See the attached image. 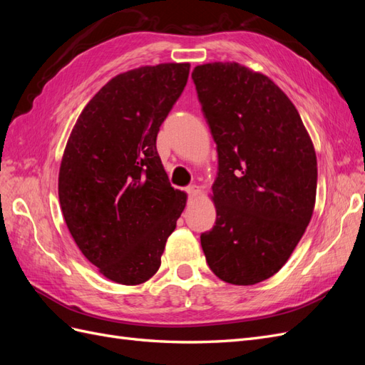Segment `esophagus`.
Wrapping results in <instances>:
<instances>
[{"label": "esophagus", "instance_id": "1", "mask_svg": "<svg viewBox=\"0 0 365 365\" xmlns=\"http://www.w3.org/2000/svg\"><path fill=\"white\" fill-rule=\"evenodd\" d=\"M187 193H189V196H190V197H196V196H200V195H201V189H200V185L193 184V185H190V187H187Z\"/></svg>", "mask_w": 365, "mask_h": 365}]
</instances>
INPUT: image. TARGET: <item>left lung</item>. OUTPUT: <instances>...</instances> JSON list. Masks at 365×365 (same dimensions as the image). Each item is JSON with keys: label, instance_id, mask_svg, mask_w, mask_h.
<instances>
[{"label": "left lung", "instance_id": "left-lung-1", "mask_svg": "<svg viewBox=\"0 0 365 365\" xmlns=\"http://www.w3.org/2000/svg\"><path fill=\"white\" fill-rule=\"evenodd\" d=\"M192 79L217 149L216 225L201 235L210 269L256 284L282 269L311 222L317 155L297 108L268 76L237 62Z\"/></svg>", "mask_w": 365, "mask_h": 365}]
</instances>
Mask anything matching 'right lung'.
<instances>
[{"mask_svg": "<svg viewBox=\"0 0 365 365\" xmlns=\"http://www.w3.org/2000/svg\"><path fill=\"white\" fill-rule=\"evenodd\" d=\"M190 63H158L113 77L83 108L59 169V202L83 256L120 284L148 282L187 202L157 152L160 126Z\"/></svg>", "mask_w": 365, "mask_h": 365, "instance_id": "right-lung-1", "label": "right lung"}]
</instances>
